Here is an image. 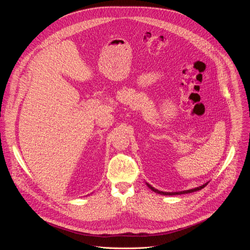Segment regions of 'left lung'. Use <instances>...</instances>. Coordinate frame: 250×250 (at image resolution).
Wrapping results in <instances>:
<instances>
[{
	"label": "left lung",
	"mask_w": 250,
	"mask_h": 250,
	"mask_svg": "<svg viewBox=\"0 0 250 250\" xmlns=\"http://www.w3.org/2000/svg\"><path fill=\"white\" fill-rule=\"evenodd\" d=\"M146 185L148 186L149 189H151L153 192L157 193V194H160V195H164V196H174V195H181V194H189V193H193V192H196V191H199V190H202L203 188H205L207 185H208V182L205 183L204 185L202 186H199L197 188H194V189H190V190H185V191H180V192H162V191H159L155 188H153L151 185H149L148 183H146Z\"/></svg>",
	"instance_id": "1"
}]
</instances>
